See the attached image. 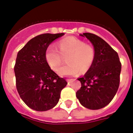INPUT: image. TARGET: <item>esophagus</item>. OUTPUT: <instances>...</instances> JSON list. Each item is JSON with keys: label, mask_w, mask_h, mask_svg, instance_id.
<instances>
[{"label": "esophagus", "mask_w": 133, "mask_h": 133, "mask_svg": "<svg viewBox=\"0 0 133 133\" xmlns=\"http://www.w3.org/2000/svg\"><path fill=\"white\" fill-rule=\"evenodd\" d=\"M67 81H68V83H71L72 82V79H68Z\"/></svg>", "instance_id": "esophagus-1"}]
</instances>
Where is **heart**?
Here are the masks:
<instances>
[{"mask_svg": "<svg viewBox=\"0 0 133 133\" xmlns=\"http://www.w3.org/2000/svg\"><path fill=\"white\" fill-rule=\"evenodd\" d=\"M58 50L50 45L45 54L46 62L52 70H58L63 63V57L67 56L68 64L61 68L58 74L62 77H74L81 72H87L96 57L92 46L87 45L81 39L69 36L63 38L57 43Z\"/></svg>", "mask_w": 133, "mask_h": 133, "instance_id": "1", "label": "heart"}]
</instances>
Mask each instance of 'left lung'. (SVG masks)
Instances as JSON below:
<instances>
[{
	"label": "left lung",
	"instance_id": "1",
	"mask_svg": "<svg viewBox=\"0 0 133 133\" xmlns=\"http://www.w3.org/2000/svg\"><path fill=\"white\" fill-rule=\"evenodd\" d=\"M92 44L96 57L90 70L77 79L81 87L76 93L81 105L90 110L105 107L112 100L119 88L122 64L117 52L105 41L94 34L83 33Z\"/></svg>",
	"mask_w": 133,
	"mask_h": 133
}]
</instances>
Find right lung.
<instances>
[{
	"label": "right lung",
	"instance_id": "obj_1",
	"mask_svg": "<svg viewBox=\"0 0 133 133\" xmlns=\"http://www.w3.org/2000/svg\"><path fill=\"white\" fill-rule=\"evenodd\" d=\"M61 34H43L32 38L18 52L14 66L16 89L24 103L36 111H46L58 103L67 81L52 70L45 51Z\"/></svg>",
	"mask_w": 133,
	"mask_h": 133
}]
</instances>
